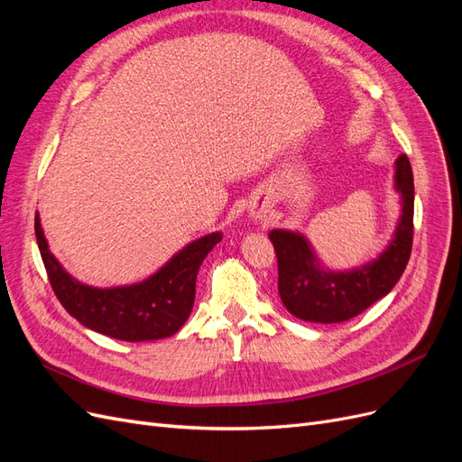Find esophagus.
<instances>
[{"instance_id":"1","label":"esophagus","mask_w":462,"mask_h":462,"mask_svg":"<svg viewBox=\"0 0 462 462\" xmlns=\"http://www.w3.org/2000/svg\"><path fill=\"white\" fill-rule=\"evenodd\" d=\"M270 206L268 202H250L248 206V217L253 219L254 223H262L270 219Z\"/></svg>"}]
</instances>
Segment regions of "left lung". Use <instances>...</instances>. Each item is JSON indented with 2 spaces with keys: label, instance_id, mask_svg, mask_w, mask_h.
<instances>
[{
  "label": "left lung",
  "instance_id": "obj_1",
  "mask_svg": "<svg viewBox=\"0 0 462 462\" xmlns=\"http://www.w3.org/2000/svg\"><path fill=\"white\" fill-rule=\"evenodd\" d=\"M393 189L401 212L391 241L374 260L356 268H326L304 233L270 231L277 254L279 297L292 316L314 324H339L365 312L397 285L411 258L414 217L412 167L404 153L393 165Z\"/></svg>",
  "mask_w": 462,
  "mask_h": 462
}]
</instances>
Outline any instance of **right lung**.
Segmentation results:
<instances>
[{
  "label": "right lung",
  "instance_id": "obj_1",
  "mask_svg": "<svg viewBox=\"0 0 462 462\" xmlns=\"http://www.w3.org/2000/svg\"><path fill=\"white\" fill-rule=\"evenodd\" d=\"M34 231L51 289L63 309L85 328L129 343L171 337L185 326L192 312L200 265L223 236L214 231L190 241L138 283L92 287L79 282L51 254L38 212Z\"/></svg>",
  "mask_w": 462,
  "mask_h": 462
}]
</instances>
